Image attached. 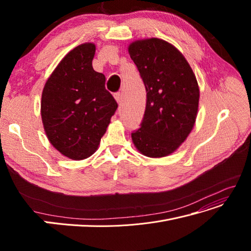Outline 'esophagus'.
<instances>
[{
  "instance_id": "34e87169",
  "label": "esophagus",
  "mask_w": 251,
  "mask_h": 251,
  "mask_svg": "<svg viewBox=\"0 0 251 251\" xmlns=\"http://www.w3.org/2000/svg\"><path fill=\"white\" fill-rule=\"evenodd\" d=\"M114 97H115L116 101H117L119 104H120L121 101H123V94H121L120 92H117V93L114 94Z\"/></svg>"
}]
</instances>
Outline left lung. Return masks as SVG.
<instances>
[{"instance_id":"8db88e82","label":"left lung","mask_w":251,"mask_h":251,"mask_svg":"<svg viewBox=\"0 0 251 251\" xmlns=\"http://www.w3.org/2000/svg\"><path fill=\"white\" fill-rule=\"evenodd\" d=\"M128 53L147 90L140 128L132 133L134 146L151 158L169 156L192 132L200 91L193 69L172 44L157 37L130 44Z\"/></svg>"}]
</instances>
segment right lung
Masks as SVG:
<instances>
[{"mask_svg":"<svg viewBox=\"0 0 251 251\" xmlns=\"http://www.w3.org/2000/svg\"><path fill=\"white\" fill-rule=\"evenodd\" d=\"M95 45L85 43L64 56L42 93V121L60 154L82 160L93 155L118 104L105 89V76L92 67Z\"/></svg>","mask_w":251,"mask_h":251,"instance_id":"right-lung-1","label":"right lung"}]
</instances>
